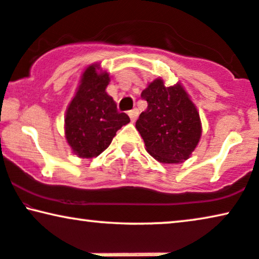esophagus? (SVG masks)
<instances>
[{"instance_id":"1","label":"esophagus","mask_w":259,"mask_h":259,"mask_svg":"<svg viewBox=\"0 0 259 259\" xmlns=\"http://www.w3.org/2000/svg\"><path fill=\"white\" fill-rule=\"evenodd\" d=\"M138 115H139V112H138L137 109H132V110H130V112H128V116H130L131 121H132V122L136 121Z\"/></svg>"}]
</instances>
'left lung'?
<instances>
[{"label": "left lung", "mask_w": 259, "mask_h": 259, "mask_svg": "<svg viewBox=\"0 0 259 259\" xmlns=\"http://www.w3.org/2000/svg\"><path fill=\"white\" fill-rule=\"evenodd\" d=\"M147 108L139 115L136 128L146 151L163 164L183 163L199 145L202 123L195 103L181 84L166 87L156 78L143 90Z\"/></svg>", "instance_id": "1"}]
</instances>
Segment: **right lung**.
I'll return each instance as SVG.
<instances>
[{
  "label": "right lung",
  "instance_id": "right-lung-1",
  "mask_svg": "<svg viewBox=\"0 0 259 259\" xmlns=\"http://www.w3.org/2000/svg\"><path fill=\"white\" fill-rule=\"evenodd\" d=\"M110 77L100 63L87 66L64 119V132L72 153L79 158H94L110 145L116 131L130 122L119 113L116 103L106 92Z\"/></svg>",
  "mask_w": 259,
  "mask_h": 259
}]
</instances>
